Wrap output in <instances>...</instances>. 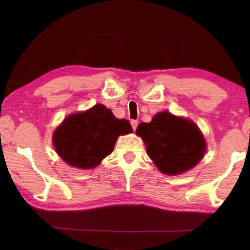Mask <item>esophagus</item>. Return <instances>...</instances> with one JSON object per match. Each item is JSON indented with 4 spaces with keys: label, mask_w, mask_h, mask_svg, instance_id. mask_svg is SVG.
<instances>
[{
    "label": "esophagus",
    "mask_w": 250,
    "mask_h": 250,
    "mask_svg": "<svg viewBox=\"0 0 250 250\" xmlns=\"http://www.w3.org/2000/svg\"><path fill=\"white\" fill-rule=\"evenodd\" d=\"M137 125H139V121H137V120H131V125H132V128H133L134 131L137 128Z\"/></svg>",
    "instance_id": "1"
}]
</instances>
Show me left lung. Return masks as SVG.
Returning <instances> with one entry per match:
<instances>
[{"instance_id": "8db88e82", "label": "left lung", "mask_w": 250, "mask_h": 250, "mask_svg": "<svg viewBox=\"0 0 250 250\" xmlns=\"http://www.w3.org/2000/svg\"><path fill=\"white\" fill-rule=\"evenodd\" d=\"M136 134L146 145L147 155L159 171L179 175L189 171L204 157L206 143L192 120L160 111L149 124L142 122Z\"/></svg>"}]
</instances>
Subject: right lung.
Wrapping results in <instances>:
<instances>
[{"instance_id":"add662e5","label":"right lung","mask_w":250,"mask_h":250,"mask_svg":"<svg viewBox=\"0 0 250 250\" xmlns=\"http://www.w3.org/2000/svg\"><path fill=\"white\" fill-rule=\"evenodd\" d=\"M133 132L126 119H117L102 104L63 120L52 135L58 155L68 166L89 169L98 167L114 150L119 135Z\"/></svg>"}]
</instances>
